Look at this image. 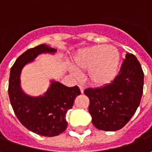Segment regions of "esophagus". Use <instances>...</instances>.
I'll return each mask as SVG.
<instances>
[{"instance_id":"esophagus-1","label":"esophagus","mask_w":152,"mask_h":152,"mask_svg":"<svg viewBox=\"0 0 152 152\" xmlns=\"http://www.w3.org/2000/svg\"><path fill=\"white\" fill-rule=\"evenodd\" d=\"M79 88L80 89V92H81V94H83V93H84V90H85V86H82V85H80Z\"/></svg>"}]
</instances>
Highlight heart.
Instances as JSON below:
<instances>
[{
    "mask_svg": "<svg viewBox=\"0 0 152 152\" xmlns=\"http://www.w3.org/2000/svg\"><path fill=\"white\" fill-rule=\"evenodd\" d=\"M121 56L115 46L97 45L80 50L74 58L78 71L88 70L87 77L95 86H105L117 75Z\"/></svg>",
    "mask_w": 152,
    "mask_h": 152,
    "instance_id": "b5f03b06",
    "label": "heart"
}]
</instances>
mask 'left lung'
Masks as SVG:
<instances>
[{"label":"left lung","instance_id":"obj_1","mask_svg":"<svg viewBox=\"0 0 152 152\" xmlns=\"http://www.w3.org/2000/svg\"><path fill=\"white\" fill-rule=\"evenodd\" d=\"M144 73L132 53H126L121 70L112 82L100 88H88L89 112L97 129L116 131L129 121L140 104Z\"/></svg>","mask_w":152,"mask_h":152}]
</instances>
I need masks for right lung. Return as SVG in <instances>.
Wrapping results in <instances>:
<instances>
[{
    "label": "right lung",
    "instance_id": "obj_1",
    "mask_svg": "<svg viewBox=\"0 0 152 152\" xmlns=\"http://www.w3.org/2000/svg\"><path fill=\"white\" fill-rule=\"evenodd\" d=\"M57 50L40 45L21 54L10 69L9 97L15 114L21 124L35 134L45 137L59 135L67 126L66 114L72 107L74 100L80 94L77 86L66 87L51 80L44 95L32 97L25 94L20 86L22 69L40 53H54Z\"/></svg>",
    "mask_w": 152,
    "mask_h": 152
}]
</instances>
